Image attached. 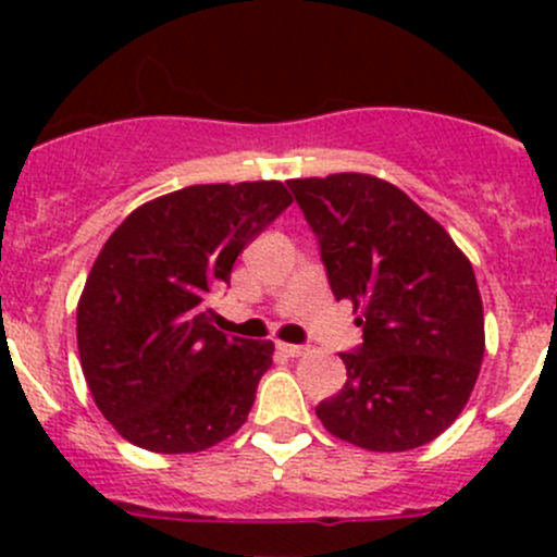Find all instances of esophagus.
Returning a JSON list of instances; mask_svg holds the SVG:
<instances>
[{"mask_svg": "<svg viewBox=\"0 0 557 557\" xmlns=\"http://www.w3.org/2000/svg\"><path fill=\"white\" fill-rule=\"evenodd\" d=\"M277 350L285 352V356H288V358H299V356H305L307 347L305 345H285V342H280Z\"/></svg>", "mask_w": 557, "mask_h": 557, "instance_id": "esophagus-1", "label": "esophagus"}]
</instances>
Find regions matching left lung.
<instances>
[{
    "instance_id": "8db88e82",
    "label": "left lung",
    "mask_w": 557,
    "mask_h": 557,
    "mask_svg": "<svg viewBox=\"0 0 557 557\" xmlns=\"http://www.w3.org/2000/svg\"><path fill=\"white\" fill-rule=\"evenodd\" d=\"M336 301L363 342L339 352L347 383L314 407L339 440L401 453L436 440L474 391L485 320L469 258L404 190L372 174L288 180Z\"/></svg>"
}]
</instances>
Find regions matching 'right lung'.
<instances>
[{
  "label": "right lung",
  "instance_id": "right-lung-1",
  "mask_svg": "<svg viewBox=\"0 0 557 557\" xmlns=\"http://www.w3.org/2000/svg\"><path fill=\"white\" fill-rule=\"evenodd\" d=\"M277 180L188 185L110 234L77 305V350L99 412L150 453H199L247 420L272 342L212 325L210 296L285 207Z\"/></svg>",
  "mask_w": 557,
  "mask_h": 557
}]
</instances>
